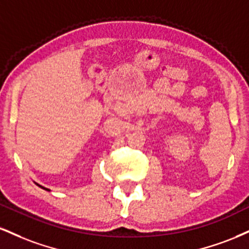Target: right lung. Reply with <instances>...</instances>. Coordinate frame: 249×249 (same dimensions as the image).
Returning a JSON list of instances; mask_svg holds the SVG:
<instances>
[{
    "instance_id": "1",
    "label": "right lung",
    "mask_w": 249,
    "mask_h": 249,
    "mask_svg": "<svg viewBox=\"0 0 249 249\" xmlns=\"http://www.w3.org/2000/svg\"><path fill=\"white\" fill-rule=\"evenodd\" d=\"M35 183H36V182H35ZM36 184H37V185H38V187H40V188H41V189H44V190H46V191H51L50 189H47V188H45V187H43V185H40V184H38V183H36Z\"/></svg>"
}]
</instances>
